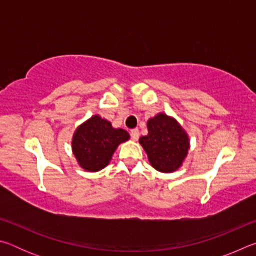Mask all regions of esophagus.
I'll list each match as a JSON object with an SVG mask.
<instances>
[{"label":"esophagus","instance_id":"esophagus-1","mask_svg":"<svg viewBox=\"0 0 256 256\" xmlns=\"http://www.w3.org/2000/svg\"><path fill=\"white\" fill-rule=\"evenodd\" d=\"M130 136H131V138L134 141H136L138 138V136H140V133H138V128H133L131 130V132H130Z\"/></svg>","mask_w":256,"mask_h":256}]
</instances>
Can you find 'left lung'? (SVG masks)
Listing matches in <instances>:
<instances>
[{"instance_id": "left-lung-1", "label": "left lung", "mask_w": 256, "mask_h": 256, "mask_svg": "<svg viewBox=\"0 0 256 256\" xmlns=\"http://www.w3.org/2000/svg\"><path fill=\"white\" fill-rule=\"evenodd\" d=\"M146 126L148 134L138 142L148 154L151 166L162 172L178 170L188 152V134L176 120L164 112L150 118Z\"/></svg>"}]
</instances>
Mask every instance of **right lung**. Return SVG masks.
Instances as JSON below:
<instances>
[{"mask_svg":"<svg viewBox=\"0 0 256 256\" xmlns=\"http://www.w3.org/2000/svg\"><path fill=\"white\" fill-rule=\"evenodd\" d=\"M128 138L125 130L114 128L110 122L94 115L76 128L72 150L84 170L98 172L110 164L118 144Z\"/></svg>","mask_w":256,"mask_h":256,"instance_id":"1","label":"right lung"}]
</instances>
